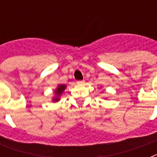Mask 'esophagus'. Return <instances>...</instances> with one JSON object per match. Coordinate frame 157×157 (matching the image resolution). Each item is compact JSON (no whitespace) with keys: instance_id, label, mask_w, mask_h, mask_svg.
Instances as JSON below:
<instances>
[{"instance_id":"34e87169","label":"esophagus","mask_w":157,"mask_h":157,"mask_svg":"<svg viewBox=\"0 0 157 157\" xmlns=\"http://www.w3.org/2000/svg\"><path fill=\"white\" fill-rule=\"evenodd\" d=\"M76 83H77V85H80V86H81V85H84L85 81H76Z\"/></svg>"}]
</instances>
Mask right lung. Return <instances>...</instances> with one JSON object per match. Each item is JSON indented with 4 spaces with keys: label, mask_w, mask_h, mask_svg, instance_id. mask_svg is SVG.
<instances>
[{
    "label": "right lung",
    "mask_w": 157,
    "mask_h": 157,
    "mask_svg": "<svg viewBox=\"0 0 157 157\" xmlns=\"http://www.w3.org/2000/svg\"><path fill=\"white\" fill-rule=\"evenodd\" d=\"M66 89V86L65 85H59L58 87L56 88L55 91H54V94H55V96L53 98V101L54 102H58L59 100V97L61 96L62 93L63 92V90Z\"/></svg>",
    "instance_id": "right-lung-1"
}]
</instances>
